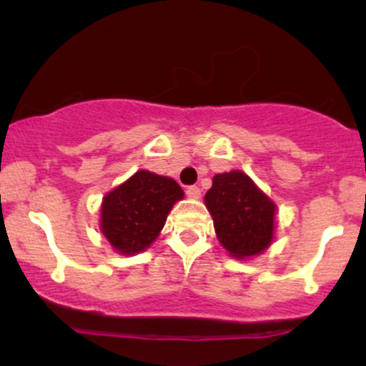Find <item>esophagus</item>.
<instances>
[{
    "mask_svg": "<svg viewBox=\"0 0 366 366\" xmlns=\"http://www.w3.org/2000/svg\"><path fill=\"white\" fill-rule=\"evenodd\" d=\"M186 194H187L189 197H191V199H199V196H201V189L197 187V186H191V187H187Z\"/></svg>",
    "mask_w": 366,
    "mask_h": 366,
    "instance_id": "obj_1",
    "label": "esophagus"
}]
</instances>
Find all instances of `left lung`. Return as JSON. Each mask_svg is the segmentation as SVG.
<instances>
[{
  "instance_id": "obj_1",
  "label": "left lung",
  "mask_w": 366,
  "mask_h": 366,
  "mask_svg": "<svg viewBox=\"0 0 366 366\" xmlns=\"http://www.w3.org/2000/svg\"><path fill=\"white\" fill-rule=\"evenodd\" d=\"M204 204L218 241L234 258L262 254L274 241L277 204L244 172L217 174Z\"/></svg>"
}]
</instances>
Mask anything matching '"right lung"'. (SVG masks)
I'll list each match as a JSON object with an SVG mask.
<instances>
[{
	"mask_svg": "<svg viewBox=\"0 0 366 366\" xmlns=\"http://www.w3.org/2000/svg\"><path fill=\"white\" fill-rule=\"evenodd\" d=\"M184 197L174 179L139 170L107 192L99 230L120 254H137L157 241L174 204Z\"/></svg>",
	"mask_w": 366,
	"mask_h": 366,
	"instance_id": "add662e5",
	"label": "right lung"
}]
</instances>
